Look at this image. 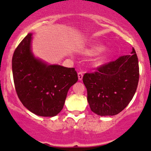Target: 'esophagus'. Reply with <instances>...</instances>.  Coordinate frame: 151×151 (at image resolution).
I'll use <instances>...</instances> for the list:
<instances>
[{"instance_id": "obj_1", "label": "esophagus", "mask_w": 151, "mask_h": 151, "mask_svg": "<svg viewBox=\"0 0 151 151\" xmlns=\"http://www.w3.org/2000/svg\"><path fill=\"white\" fill-rule=\"evenodd\" d=\"M83 77V71H80V72H78V79L79 80H82Z\"/></svg>"}]
</instances>
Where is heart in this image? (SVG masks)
I'll use <instances>...</instances> for the list:
<instances>
[{
    "instance_id": "b5f03b06",
    "label": "heart",
    "mask_w": 151,
    "mask_h": 151,
    "mask_svg": "<svg viewBox=\"0 0 151 151\" xmlns=\"http://www.w3.org/2000/svg\"><path fill=\"white\" fill-rule=\"evenodd\" d=\"M100 49H101V47H93L91 49V50H89V52L91 53H92V54H95V53H96L97 52H99L100 50Z\"/></svg>"
}]
</instances>
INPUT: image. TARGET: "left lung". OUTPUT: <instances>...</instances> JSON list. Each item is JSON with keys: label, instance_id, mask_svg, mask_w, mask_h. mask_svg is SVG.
Instances as JSON below:
<instances>
[{"label": "left lung", "instance_id": "8db88e82", "mask_svg": "<svg viewBox=\"0 0 151 151\" xmlns=\"http://www.w3.org/2000/svg\"><path fill=\"white\" fill-rule=\"evenodd\" d=\"M137 55L121 56L104 63L83 77L87 88L88 101L92 112L101 116L120 113L132 101L139 82Z\"/></svg>", "mask_w": 151, "mask_h": 151}]
</instances>
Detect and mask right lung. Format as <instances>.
<instances>
[{"mask_svg":"<svg viewBox=\"0 0 151 151\" xmlns=\"http://www.w3.org/2000/svg\"><path fill=\"white\" fill-rule=\"evenodd\" d=\"M32 33L15 49L12 57L14 83L24 106L36 115L53 117L62 110L70 87L78 80L74 68L47 65L33 57Z\"/></svg>","mask_w":151,"mask_h":151,"instance_id":"1","label":"right lung"}]
</instances>
